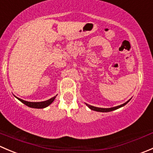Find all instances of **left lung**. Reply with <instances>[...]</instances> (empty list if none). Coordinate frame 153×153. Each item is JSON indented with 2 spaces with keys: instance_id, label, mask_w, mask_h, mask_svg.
<instances>
[{
  "instance_id": "1",
  "label": "left lung",
  "mask_w": 153,
  "mask_h": 153,
  "mask_svg": "<svg viewBox=\"0 0 153 153\" xmlns=\"http://www.w3.org/2000/svg\"><path fill=\"white\" fill-rule=\"evenodd\" d=\"M129 101H127L126 103H124V104H121V105H119V106H115V107H111V108H100V107H96V106H91V105H89V104H86V106H88V107L90 109H92V110H94V111H97V112H111V111H113V110H115V109H118V108L120 107H122V106H124V105H126V104H127L128 102Z\"/></svg>"
}]
</instances>
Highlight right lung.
<instances>
[{"instance_id":"right-lung-1","label":"right lung","mask_w":153,"mask_h":153,"mask_svg":"<svg viewBox=\"0 0 153 153\" xmlns=\"http://www.w3.org/2000/svg\"><path fill=\"white\" fill-rule=\"evenodd\" d=\"M15 98H18L20 101H21V102L23 103V104H24L27 106H29V107L36 108V109H43V108H45L49 105H50V104L53 102L54 100L55 99V98H56V95H55V96H54L53 98L47 100V101H41V102H29V101H24V100L21 99V98H17L16 96H15Z\"/></svg>"}]
</instances>
